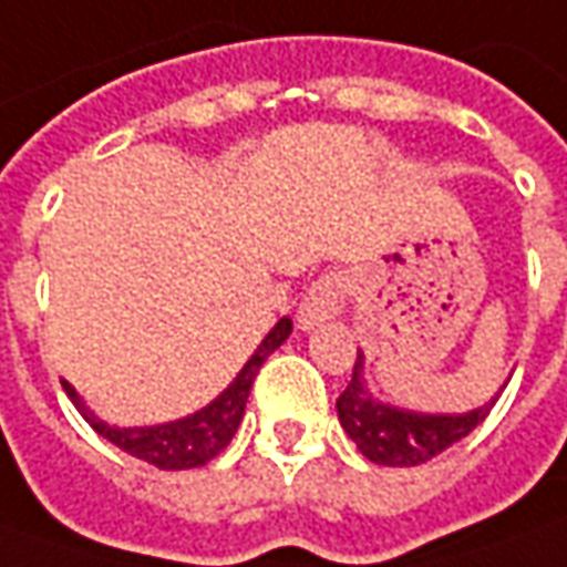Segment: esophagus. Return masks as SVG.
I'll return each instance as SVG.
<instances>
[{
  "label": "esophagus",
  "mask_w": 567,
  "mask_h": 567,
  "mask_svg": "<svg viewBox=\"0 0 567 567\" xmlns=\"http://www.w3.org/2000/svg\"><path fill=\"white\" fill-rule=\"evenodd\" d=\"M347 307V279L340 272H324L316 282L310 285V291L300 300V310H297V324L303 331L319 328L328 319L340 316Z\"/></svg>",
  "instance_id": "34e87169"
}]
</instances>
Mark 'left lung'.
Here are the masks:
<instances>
[{"label":"left lung","instance_id":"left-lung-1","mask_svg":"<svg viewBox=\"0 0 567 567\" xmlns=\"http://www.w3.org/2000/svg\"><path fill=\"white\" fill-rule=\"evenodd\" d=\"M497 399L470 414H414L402 408L374 402L362 378V352L355 355L352 380L338 399L340 426L355 449L380 466H417L451 449L488 417Z\"/></svg>","mask_w":567,"mask_h":567}]
</instances>
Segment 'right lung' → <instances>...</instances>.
I'll return each instance as SVG.
<instances>
[{
    "label": "right lung",
    "mask_w": 567,
    "mask_h": 567,
    "mask_svg": "<svg viewBox=\"0 0 567 567\" xmlns=\"http://www.w3.org/2000/svg\"><path fill=\"white\" fill-rule=\"evenodd\" d=\"M291 334V319H279L276 328L264 338L257 347L255 355L248 359V365L239 371V378L229 383L224 393L217 395L208 408H202L196 414H189L184 421L162 423V426H132V430H118V426H106L91 414L85 402L79 399L76 390L63 380V390L70 395V402L79 408V414L104 435L106 442H113L116 449L132 454L137 461L153 463L159 470H193V466H205L215 461L220 451L227 449L229 439L236 435L239 423H243L245 402L251 393L257 371L267 362V355L276 352Z\"/></svg>",
    "instance_id": "add662e5"
}]
</instances>
